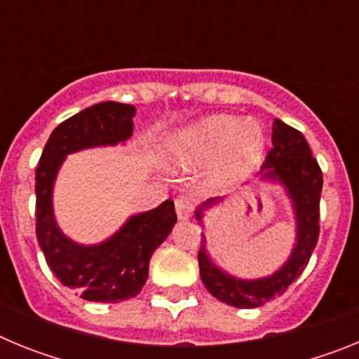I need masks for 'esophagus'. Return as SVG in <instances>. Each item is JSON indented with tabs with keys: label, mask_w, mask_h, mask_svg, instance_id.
Listing matches in <instances>:
<instances>
[{
	"label": "esophagus",
	"mask_w": 359,
	"mask_h": 359,
	"mask_svg": "<svg viewBox=\"0 0 359 359\" xmlns=\"http://www.w3.org/2000/svg\"><path fill=\"white\" fill-rule=\"evenodd\" d=\"M174 207H176L177 219H189L192 215V210H194V203H192L189 196H180L174 201Z\"/></svg>",
	"instance_id": "1"
}]
</instances>
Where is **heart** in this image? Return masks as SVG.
<instances>
[{
	"label": "heart",
	"mask_w": 359,
	"mask_h": 359,
	"mask_svg": "<svg viewBox=\"0 0 359 359\" xmlns=\"http://www.w3.org/2000/svg\"><path fill=\"white\" fill-rule=\"evenodd\" d=\"M264 154V133L253 120L212 115L192 123L170 140V163L192 169L212 160L207 174L210 189H228L246 180Z\"/></svg>",
	"instance_id": "heart-1"
}]
</instances>
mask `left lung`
Wrapping results in <instances>:
<instances>
[{"label":"left lung","mask_w":359,"mask_h":359,"mask_svg":"<svg viewBox=\"0 0 359 359\" xmlns=\"http://www.w3.org/2000/svg\"><path fill=\"white\" fill-rule=\"evenodd\" d=\"M271 144L273 147L262 165L261 180L284 187L293 207L297 239L290 259L268 277L253 280L237 278L212 262L205 246V233H201L203 243L198 253V262L203 284L217 300L239 309H253L284 293L294 278L300 277L318 243L320 196L323 185L318 161L311 154L309 144L302 133L278 118L273 122ZM221 201V198H212L203 203L196 210L199 224H203V210Z\"/></svg>","instance_id":"1"}]
</instances>
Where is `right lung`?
I'll list each match as a JSON object with an SVG mask.
<instances>
[{
  "label": "right lung",
  "mask_w": 359,
  "mask_h": 359,
  "mask_svg": "<svg viewBox=\"0 0 359 359\" xmlns=\"http://www.w3.org/2000/svg\"><path fill=\"white\" fill-rule=\"evenodd\" d=\"M131 104L100 102L59 123L44 145L36 169V233L46 262L62 286L90 302L116 304L136 297L149 275L152 252L177 221L174 203L131 215L116 233L98 244L65 236L53 215V183L72 152L118 145L133 136Z\"/></svg>",
  "instance_id": "1"
}]
</instances>
